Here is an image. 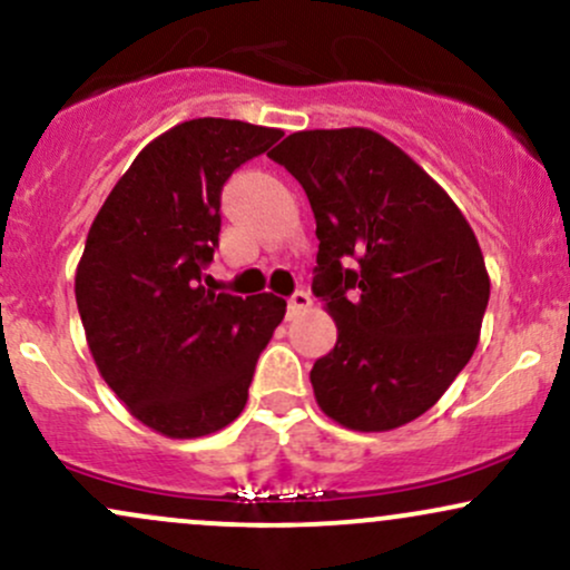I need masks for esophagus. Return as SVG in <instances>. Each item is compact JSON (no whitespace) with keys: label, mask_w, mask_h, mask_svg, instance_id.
<instances>
[{"label":"esophagus","mask_w":570,"mask_h":570,"mask_svg":"<svg viewBox=\"0 0 570 570\" xmlns=\"http://www.w3.org/2000/svg\"><path fill=\"white\" fill-rule=\"evenodd\" d=\"M311 305H313V297H311V294H307V292H303V289L294 292L292 297H289V311H292V313L307 311V307H311Z\"/></svg>","instance_id":"34e87169"}]
</instances>
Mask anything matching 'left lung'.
Returning <instances> with one entry per match:
<instances>
[{
    "instance_id": "obj_1",
    "label": "left lung",
    "mask_w": 570,
    "mask_h": 570,
    "mask_svg": "<svg viewBox=\"0 0 570 570\" xmlns=\"http://www.w3.org/2000/svg\"><path fill=\"white\" fill-rule=\"evenodd\" d=\"M271 158L316 217L313 292L337 343L311 370L324 415L391 431L440 402L480 343L485 257L461 208L370 128L297 130Z\"/></svg>"
}]
</instances>
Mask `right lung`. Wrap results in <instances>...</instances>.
<instances>
[{
    "label": "right lung",
    "mask_w": 570,
    "mask_h": 570,
    "mask_svg": "<svg viewBox=\"0 0 570 570\" xmlns=\"http://www.w3.org/2000/svg\"><path fill=\"white\" fill-rule=\"evenodd\" d=\"M284 130L198 117L136 155L85 240L75 297L98 372L144 426L195 440L246 407L259 353L286 299L206 289L219 193Z\"/></svg>",
    "instance_id": "1"
}]
</instances>
